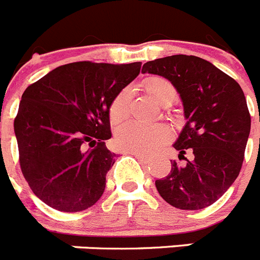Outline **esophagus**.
Returning <instances> with one entry per match:
<instances>
[{"label":"esophagus","mask_w":260,"mask_h":260,"mask_svg":"<svg viewBox=\"0 0 260 260\" xmlns=\"http://www.w3.org/2000/svg\"><path fill=\"white\" fill-rule=\"evenodd\" d=\"M128 153L134 156L135 158H138L139 161H142V162H146L147 161V156L146 155H142V153H137V152H128Z\"/></svg>","instance_id":"1"}]
</instances>
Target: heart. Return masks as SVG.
<instances>
[{"label":"heart","instance_id":"b5f03b06","mask_svg":"<svg viewBox=\"0 0 260 260\" xmlns=\"http://www.w3.org/2000/svg\"><path fill=\"white\" fill-rule=\"evenodd\" d=\"M142 87L150 96L162 107L173 104L177 99V89L171 80L160 75L148 77L143 80ZM130 102V93L127 89H122L117 93L109 105V118L113 123H119L126 117L127 105ZM171 130L165 125H139V123H123L117 128V148L125 152L151 153L169 141Z\"/></svg>","mask_w":260,"mask_h":260}]
</instances>
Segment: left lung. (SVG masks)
<instances>
[{
  "mask_svg": "<svg viewBox=\"0 0 260 260\" xmlns=\"http://www.w3.org/2000/svg\"><path fill=\"white\" fill-rule=\"evenodd\" d=\"M142 73L161 75L180 93L187 119L173 147L191 160L183 167L174 160L171 173L156 180L158 194L180 210H202L231 187L242 168L251 126L240 84L211 62L195 56L148 61Z\"/></svg>",
  "mask_w": 260,
  "mask_h": 260,
  "instance_id": "left-lung-1",
  "label": "left lung"
}]
</instances>
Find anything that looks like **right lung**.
<instances>
[{
  "label": "right lung",
  "instance_id": "obj_1",
  "mask_svg": "<svg viewBox=\"0 0 260 260\" xmlns=\"http://www.w3.org/2000/svg\"><path fill=\"white\" fill-rule=\"evenodd\" d=\"M141 66L73 62L23 92L14 119L20 169L49 207L79 212L102 198L116 156L105 146L112 137L109 105Z\"/></svg>",
  "mask_w": 260,
  "mask_h": 260
}]
</instances>
